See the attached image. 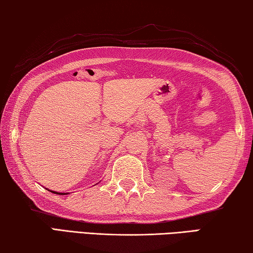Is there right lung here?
Returning <instances> with one entry per match:
<instances>
[{"label": "right lung", "instance_id": "obj_1", "mask_svg": "<svg viewBox=\"0 0 253 253\" xmlns=\"http://www.w3.org/2000/svg\"><path fill=\"white\" fill-rule=\"evenodd\" d=\"M50 191V190H49ZM50 192H52V193H55V194H63V195H65V194H69V193H59V192H54V191H50Z\"/></svg>", "mask_w": 253, "mask_h": 253}]
</instances>
